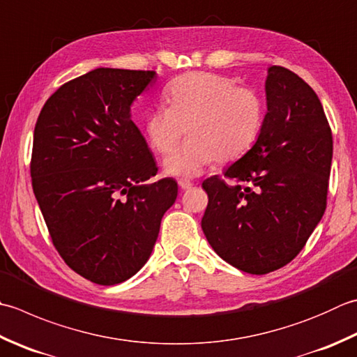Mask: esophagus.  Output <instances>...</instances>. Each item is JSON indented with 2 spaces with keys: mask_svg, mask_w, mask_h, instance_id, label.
Instances as JSON below:
<instances>
[{
  "mask_svg": "<svg viewBox=\"0 0 357 357\" xmlns=\"http://www.w3.org/2000/svg\"><path fill=\"white\" fill-rule=\"evenodd\" d=\"M178 185H179L181 188H183V190H188V188L193 187V184H192L188 179H179V181H178Z\"/></svg>",
  "mask_w": 357,
  "mask_h": 357,
  "instance_id": "obj_1",
  "label": "esophagus"
}]
</instances>
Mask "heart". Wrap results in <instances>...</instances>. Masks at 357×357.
<instances>
[{"instance_id":"1","label":"heart","mask_w":357,"mask_h":357,"mask_svg":"<svg viewBox=\"0 0 357 357\" xmlns=\"http://www.w3.org/2000/svg\"><path fill=\"white\" fill-rule=\"evenodd\" d=\"M167 107L150 111L145 132L153 149L170 153L184 136L188 141L164 159L170 176L193 178L212 165L248 153L260 135L264 105L254 89L235 86L229 77L192 73L165 89Z\"/></svg>"}]
</instances>
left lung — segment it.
<instances>
[{"instance_id": "8db88e82", "label": "left lung", "mask_w": 357, "mask_h": 357, "mask_svg": "<svg viewBox=\"0 0 357 357\" xmlns=\"http://www.w3.org/2000/svg\"><path fill=\"white\" fill-rule=\"evenodd\" d=\"M266 114L255 144L202 183L201 227L222 260L248 274L283 268L303 249L326 208L333 136L317 94L289 69L269 66Z\"/></svg>"}]
</instances>
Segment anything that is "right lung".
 <instances>
[{
  "instance_id": "right-lung-1",
  "label": "right lung",
  "mask_w": 357,
  "mask_h": 357,
  "mask_svg": "<svg viewBox=\"0 0 357 357\" xmlns=\"http://www.w3.org/2000/svg\"><path fill=\"white\" fill-rule=\"evenodd\" d=\"M155 71L97 68L46 100L33 130V195L54 246L86 280H128L151 255L160 220L178 197L158 167L131 105Z\"/></svg>"
}]
</instances>
